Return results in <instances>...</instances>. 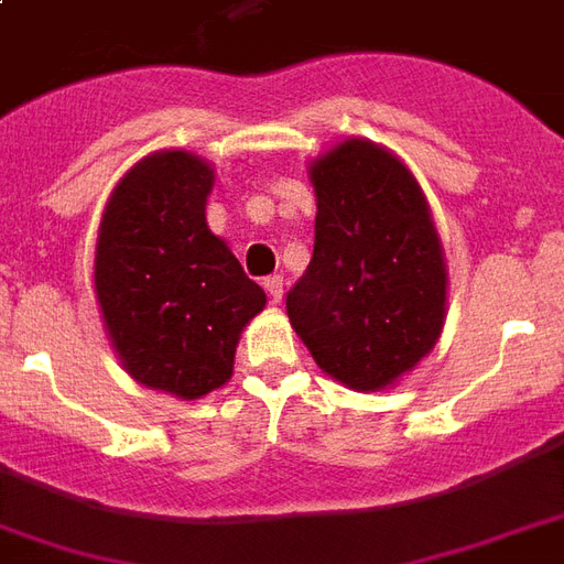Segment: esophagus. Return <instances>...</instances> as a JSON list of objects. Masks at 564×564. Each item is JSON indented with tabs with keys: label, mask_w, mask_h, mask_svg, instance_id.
I'll return each mask as SVG.
<instances>
[{
	"label": "esophagus",
	"mask_w": 564,
	"mask_h": 564,
	"mask_svg": "<svg viewBox=\"0 0 564 564\" xmlns=\"http://www.w3.org/2000/svg\"><path fill=\"white\" fill-rule=\"evenodd\" d=\"M263 286H265V292H269V299H272L274 304L283 299V278H281V274H272V278H265Z\"/></svg>",
	"instance_id": "esophagus-1"
}]
</instances>
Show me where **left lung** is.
Segmentation results:
<instances>
[{
  "mask_svg": "<svg viewBox=\"0 0 564 564\" xmlns=\"http://www.w3.org/2000/svg\"><path fill=\"white\" fill-rule=\"evenodd\" d=\"M313 260L286 292L295 334L322 372L376 393L435 349L446 263L423 188L376 141L346 139L311 162Z\"/></svg>",
  "mask_w": 564,
  "mask_h": 564,
  "instance_id": "left-lung-1",
  "label": "left lung"
}]
</instances>
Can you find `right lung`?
<instances>
[{"instance_id": "add662e5", "label": "right lung", "mask_w": 564, "mask_h": 564, "mask_svg": "<svg viewBox=\"0 0 564 564\" xmlns=\"http://www.w3.org/2000/svg\"><path fill=\"white\" fill-rule=\"evenodd\" d=\"M215 171L186 150L129 167L102 213L94 290L120 364L139 384L200 399L234 376L265 292L206 225Z\"/></svg>"}]
</instances>
